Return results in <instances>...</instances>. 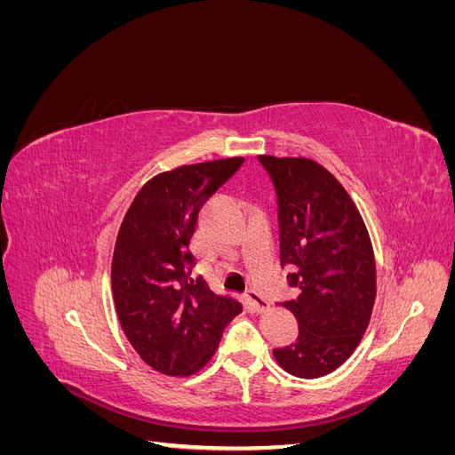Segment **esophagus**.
I'll return each mask as SVG.
<instances>
[{
    "label": "esophagus",
    "instance_id": "34e87169",
    "mask_svg": "<svg viewBox=\"0 0 455 455\" xmlns=\"http://www.w3.org/2000/svg\"><path fill=\"white\" fill-rule=\"evenodd\" d=\"M244 299L249 301V304H251L256 311H266V309H267V299H266L264 296H261L259 292H256V291H246Z\"/></svg>",
    "mask_w": 455,
    "mask_h": 455
}]
</instances>
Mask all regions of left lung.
I'll return each instance as SVG.
<instances>
[{
  "label": "left lung",
  "mask_w": 455,
  "mask_h": 455,
  "mask_svg": "<svg viewBox=\"0 0 455 455\" xmlns=\"http://www.w3.org/2000/svg\"><path fill=\"white\" fill-rule=\"evenodd\" d=\"M277 196L281 266L299 296L284 301L298 338L273 349L296 378H321L359 346L376 299V261L366 226L343 186L306 157L258 156Z\"/></svg>",
  "instance_id": "left-lung-1"
}]
</instances>
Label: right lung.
<instances>
[{
  "label": "right lung",
  "mask_w": 455,
  "mask_h": 455,
  "mask_svg": "<svg viewBox=\"0 0 455 455\" xmlns=\"http://www.w3.org/2000/svg\"><path fill=\"white\" fill-rule=\"evenodd\" d=\"M243 157L186 164L151 178L123 218L112 259V292L123 332L164 376H191L212 359L224 328L243 307L194 279L191 237L203 204Z\"/></svg>",
  "instance_id": "add662e5"
}]
</instances>
